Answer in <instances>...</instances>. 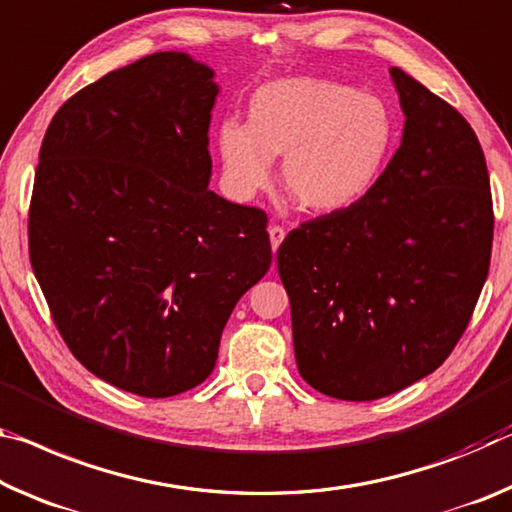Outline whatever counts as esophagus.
<instances>
[{
  "label": "esophagus",
  "mask_w": 512,
  "mask_h": 512,
  "mask_svg": "<svg viewBox=\"0 0 512 512\" xmlns=\"http://www.w3.org/2000/svg\"><path fill=\"white\" fill-rule=\"evenodd\" d=\"M269 237H271V248H273V253H278L280 243L285 241V230H282L280 225H271V227H269Z\"/></svg>",
  "instance_id": "obj_1"
}]
</instances>
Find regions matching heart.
<instances>
[{
	"label": "heart",
	"instance_id": "heart-1",
	"mask_svg": "<svg viewBox=\"0 0 512 512\" xmlns=\"http://www.w3.org/2000/svg\"><path fill=\"white\" fill-rule=\"evenodd\" d=\"M396 141L392 111L378 95L323 77H285L250 97L248 125L225 120L216 148L227 189L255 196L282 182L312 214H339L362 202L383 177Z\"/></svg>",
	"mask_w": 512,
	"mask_h": 512
}]
</instances>
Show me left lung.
Here are the masks:
<instances>
[{"label":"left lung","mask_w":512,"mask_h":512,"mask_svg":"<svg viewBox=\"0 0 512 512\" xmlns=\"http://www.w3.org/2000/svg\"><path fill=\"white\" fill-rule=\"evenodd\" d=\"M389 77L405 123L383 177L278 248L298 373L342 401L383 399L440 367L490 269V177L474 129L403 70Z\"/></svg>","instance_id":"obj_1"}]
</instances>
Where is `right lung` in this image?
<instances>
[{"instance_id":"obj_1","label":"right lung","mask_w":512,"mask_h":512,"mask_svg":"<svg viewBox=\"0 0 512 512\" xmlns=\"http://www.w3.org/2000/svg\"><path fill=\"white\" fill-rule=\"evenodd\" d=\"M218 93L191 54H150L72 95L38 154L29 255L56 328L97 378L148 399L207 380L271 266L262 209L209 191Z\"/></svg>"}]
</instances>
